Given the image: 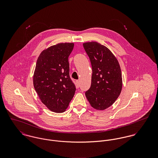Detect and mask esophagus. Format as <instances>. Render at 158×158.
<instances>
[{
	"label": "esophagus",
	"mask_w": 158,
	"mask_h": 158,
	"mask_svg": "<svg viewBox=\"0 0 158 158\" xmlns=\"http://www.w3.org/2000/svg\"><path fill=\"white\" fill-rule=\"evenodd\" d=\"M76 84H77V87L79 88V86H80V81H79V80H77L76 81Z\"/></svg>",
	"instance_id": "1"
}]
</instances>
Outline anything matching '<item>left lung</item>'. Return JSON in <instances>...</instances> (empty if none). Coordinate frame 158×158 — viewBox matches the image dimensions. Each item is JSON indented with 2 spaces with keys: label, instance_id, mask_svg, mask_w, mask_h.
<instances>
[{
  "label": "left lung",
  "instance_id": "1",
  "mask_svg": "<svg viewBox=\"0 0 158 158\" xmlns=\"http://www.w3.org/2000/svg\"><path fill=\"white\" fill-rule=\"evenodd\" d=\"M83 45L92 69L91 86L85 95L93 108L103 111L113 105L120 94L121 69L117 58L106 46L94 41Z\"/></svg>",
  "mask_w": 158,
  "mask_h": 158
}]
</instances>
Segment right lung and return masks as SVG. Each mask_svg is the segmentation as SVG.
Instances as JSON below:
<instances>
[{
  "mask_svg": "<svg viewBox=\"0 0 158 158\" xmlns=\"http://www.w3.org/2000/svg\"><path fill=\"white\" fill-rule=\"evenodd\" d=\"M73 47V43L52 45L37 60L33 86L42 103L54 113L66 110L76 90L69 77L68 61Z\"/></svg>",
  "mask_w": 158,
  "mask_h": 158,
  "instance_id": "add662e5",
  "label": "right lung"
}]
</instances>
